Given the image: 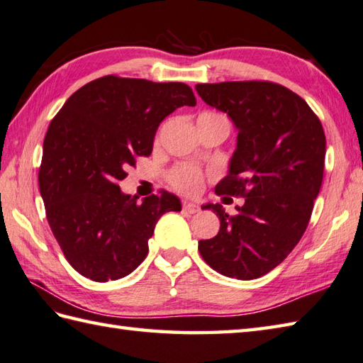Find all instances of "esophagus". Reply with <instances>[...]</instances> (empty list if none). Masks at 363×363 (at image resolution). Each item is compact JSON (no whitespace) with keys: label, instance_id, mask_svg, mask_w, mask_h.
Here are the masks:
<instances>
[{"label":"esophagus","instance_id":"1","mask_svg":"<svg viewBox=\"0 0 363 363\" xmlns=\"http://www.w3.org/2000/svg\"><path fill=\"white\" fill-rule=\"evenodd\" d=\"M182 208H183V211H186L189 214H196V213L201 211V208H199V205L192 203V202H183Z\"/></svg>","mask_w":363,"mask_h":363}]
</instances>
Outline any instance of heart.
I'll list each match as a JSON object with an SVG mask.
<instances>
[{"label": "heart", "instance_id": "1", "mask_svg": "<svg viewBox=\"0 0 363 363\" xmlns=\"http://www.w3.org/2000/svg\"><path fill=\"white\" fill-rule=\"evenodd\" d=\"M216 117H224V116L213 113V111H205V113L199 116V119H216ZM167 180H169V184H171L174 189L182 192V194L192 196V194H197V192L202 189L203 182H205V174L202 169H199L196 166L180 164L169 172Z\"/></svg>", "mask_w": 363, "mask_h": 363}]
</instances>
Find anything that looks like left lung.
I'll return each mask as SVG.
<instances>
[{
	"label": "left lung",
	"mask_w": 363,
	"mask_h": 363,
	"mask_svg": "<svg viewBox=\"0 0 363 363\" xmlns=\"http://www.w3.org/2000/svg\"><path fill=\"white\" fill-rule=\"evenodd\" d=\"M197 94L224 111L238 128L230 171L214 192L238 213L208 203L218 235L199 252L219 274L252 280L282 263L304 235L321 189L326 157L323 125L304 99L272 81L197 84Z\"/></svg>",
	"instance_id": "left-lung-1"
}]
</instances>
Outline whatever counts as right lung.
<instances>
[{
	"label": "right lung",
	"mask_w": 363,
	"mask_h": 363,
	"mask_svg": "<svg viewBox=\"0 0 363 363\" xmlns=\"http://www.w3.org/2000/svg\"><path fill=\"white\" fill-rule=\"evenodd\" d=\"M196 103L184 83L106 75L79 87L53 117L39 188L51 232L81 276L94 282L128 276L147 257L158 219L180 211L171 192L138 202L119 182L152 153L160 123Z\"/></svg>",
	"instance_id": "obj_1"
}]
</instances>
